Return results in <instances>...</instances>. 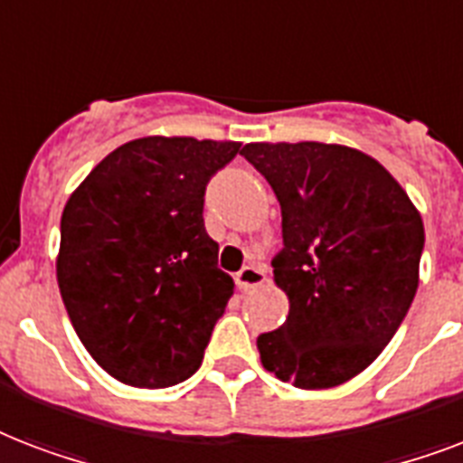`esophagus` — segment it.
Here are the masks:
<instances>
[{
  "label": "esophagus",
  "instance_id": "1",
  "mask_svg": "<svg viewBox=\"0 0 463 463\" xmlns=\"http://www.w3.org/2000/svg\"><path fill=\"white\" fill-rule=\"evenodd\" d=\"M235 283H238L240 290H250V288H260L267 283V271L261 267H245L240 269V274L235 276Z\"/></svg>",
  "mask_w": 463,
  "mask_h": 463
}]
</instances>
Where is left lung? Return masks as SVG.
Here are the masks:
<instances>
[{
  "label": "left lung",
  "instance_id": "left-lung-1",
  "mask_svg": "<svg viewBox=\"0 0 463 463\" xmlns=\"http://www.w3.org/2000/svg\"><path fill=\"white\" fill-rule=\"evenodd\" d=\"M245 156L281 203L274 283L288 317L260 334L264 370L298 389L353 380L403 322L418 290L423 218L373 156L319 141H257Z\"/></svg>",
  "mask_w": 463,
  "mask_h": 463
}]
</instances>
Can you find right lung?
<instances>
[{
  "mask_svg": "<svg viewBox=\"0 0 463 463\" xmlns=\"http://www.w3.org/2000/svg\"><path fill=\"white\" fill-rule=\"evenodd\" d=\"M235 154L238 141H127L61 211V300L90 358L122 384L173 387L202 365L235 288L203 228V189Z\"/></svg>",
  "mask_w": 463,
  "mask_h": 463,
  "instance_id": "1",
  "label": "right lung"
}]
</instances>
